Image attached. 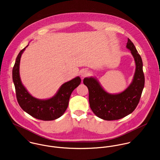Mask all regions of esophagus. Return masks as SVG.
<instances>
[{
	"instance_id": "obj_1",
	"label": "esophagus",
	"mask_w": 160,
	"mask_h": 160,
	"mask_svg": "<svg viewBox=\"0 0 160 160\" xmlns=\"http://www.w3.org/2000/svg\"><path fill=\"white\" fill-rule=\"evenodd\" d=\"M89 71H88V70H83L82 72V73H81V77L82 78H85V77H88L89 75Z\"/></svg>"
}]
</instances>
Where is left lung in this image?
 Here are the masks:
<instances>
[{
  "instance_id": "obj_1",
  "label": "left lung",
  "mask_w": 160,
  "mask_h": 160,
  "mask_svg": "<svg viewBox=\"0 0 160 160\" xmlns=\"http://www.w3.org/2000/svg\"><path fill=\"white\" fill-rule=\"evenodd\" d=\"M126 47L134 58L136 69L132 82L123 92L110 94L103 89L96 78L91 77L83 79V83L89 91L90 108L98 117L103 120H118L131 114L139 103L144 87L141 57L128 38Z\"/></svg>"
}]
</instances>
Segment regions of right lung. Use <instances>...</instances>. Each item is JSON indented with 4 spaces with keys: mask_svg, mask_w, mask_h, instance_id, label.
I'll return each instance as SVG.
<instances>
[{
    "mask_svg": "<svg viewBox=\"0 0 160 160\" xmlns=\"http://www.w3.org/2000/svg\"><path fill=\"white\" fill-rule=\"evenodd\" d=\"M28 46L19 53L12 68V81L17 100L23 110L36 119L42 121L57 119L66 110L71 93L80 84L81 79L80 77H77L63 83L51 98L41 100L33 97L22 85L19 75L21 55Z\"/></svg>",
    "mask_w": 160,
    "mask_h": 160,
    "instance_id": "add662e5",
    "label": "right lung"
}]
</instances>
